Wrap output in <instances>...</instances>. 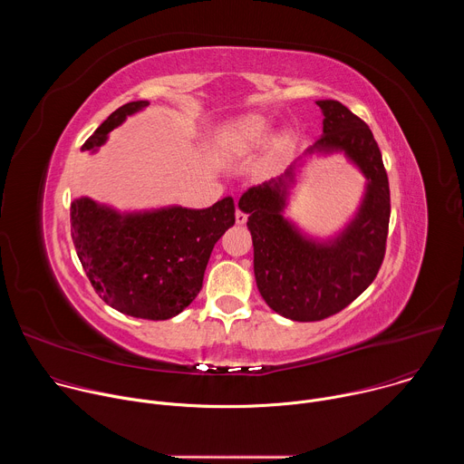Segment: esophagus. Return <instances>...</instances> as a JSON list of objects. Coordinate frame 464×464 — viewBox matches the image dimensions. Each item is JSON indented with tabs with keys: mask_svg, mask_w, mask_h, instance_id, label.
<instances>
[{
	"mask_svg": "<svg viewBox=\"0 0 464 464\" xmlns=\"http://www.w3.org/2000/svg\"><path fill=\"white\" fill-rule=\"evenodd\" d=\"M235 217H237V224H238V226H244V224H246V222H247V215H246V213H244V211H242V209H240V208H238V209H237V213H235Z\"/></svg>",
	"mask_w": 464,
	"mask_h": 464,
	"instance_id": "1",
	"label": "esophagus"
}]
</instances>
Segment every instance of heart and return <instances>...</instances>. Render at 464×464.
Returning a JSON list of instances; mask_svg holds the SVG:
<instances>
[{"instance_id":"obj_1","label":"heart","mask_w":464,"mask_h":464,"mask_svg":"<svg viewBox=\"0 0 464 464\" xmlns=\"http://www.w3.org/2000/svg\"><path fill=\"white\" fill-rule=\"evenodd\" d=\"M270 138V124L260 117L240 119L227 128H224L220 136V145L227 152L246 154L256 150Z\"/></svg>"}]
</instances>
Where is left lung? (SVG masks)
<instances>
[{"mask_svg": "<svg viewBox=\"0 0 464 464\" xmlns=\"http://www.w3.org/2000/svg\"><path fill=\"white\" fill-rule=\"evenodd\" d=\"M323 136L306 150H342L367 178L354 220L328 242L303 237L283 217L295 165L281 178L249 187L238 208L249 215L256 288L272 310L292 321H321L349 306L378 276L385 255L391 198L382 152L371 128L338 101H317Z\"/></svg>", "mask_w": 464, "mask_h": 464, "instance_id": "left-lung-1", "label": "left lung"}]
</instances>
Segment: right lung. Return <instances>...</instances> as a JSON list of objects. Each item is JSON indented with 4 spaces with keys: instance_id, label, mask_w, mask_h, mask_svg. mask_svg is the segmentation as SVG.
I'll return each instance as SVG.
<instances>
[{
    "instance_id": "obj_1",
    "label": "right lung",
    "mask_w": 464,
    "mask_h": 464,
    "mask_svg": "<svg viewBox=\"0 0 464 464\" xmlns=\"http://www.w3.org/2000/svg\"><path fill=\"white\" fill-rule=\"evenodd\" d=\"M147 104L134 101L117 108L82 150L99 149L113 128ZM233 224L231 196L208 209L128 215L90 198L72 204V238L99 297L121 314L152 321L178 315L200 294L211 251Z\"/></svg>"
}]
</instances>
